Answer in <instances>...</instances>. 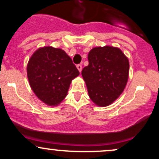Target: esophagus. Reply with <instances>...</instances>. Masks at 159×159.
<instances>
[{
	"instance_id": "34e87169",
	"label": "esophagus",
	"mask_w": 159,
	"mask_h": 159,
	"mask_svg": "<svg viewBox=\"0 0 159 159\" xmlns=\"http://www.w3.org/2000/svg\"><path fill=\"white\" fill-rule=\"evenodd\" d=\"M77 66V69H78V71H79V72H81V69H82V66L81 64H78L77 66Z\"/></svg>"
}]
</instances>
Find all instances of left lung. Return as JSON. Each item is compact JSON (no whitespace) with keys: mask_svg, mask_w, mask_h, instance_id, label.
Returning a JSON list of instances; mask_svg holds the SVG:
<instances>
[{"mask_svg":"<svg viewBox=\"0 0 159 159\" xmlns=\"http://www.w3.org/2000/svg\"><path fill=\"white\" fill-rule=\"evenodd\" d=\"M89 65L82 69L90 99L105 107L116 99L125 89L129 78V60L120 48L96 47L88 54Z\"/></svg>","mask_w":159,"mask_h":159,"instance_id":"1","label":"left lung"}]
</instances>
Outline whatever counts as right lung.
<instances>
[{
    "label": "right lung",
    "mask_w": 159,
    "mask_h": 159,
    "mask_svg": "<svg viewBox=\"0 0 159 159\" xmlns=\"http://www.w3.org/2000/svg\"><path fill=\"white\" fill-rule=\"evenodd\" d=\"M27 78L30 87L41 101L57 105L64 99L72 80L79 71L72 59L61 48H39L29 60Z\"/></svg>",
    "instance_id": "obj_1"
}]
</instances>
